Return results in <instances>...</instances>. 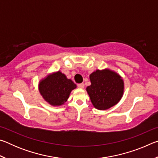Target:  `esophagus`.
<instances>
[{
    "label": "esophagus",
    "instance_id": "obj_1",
    "mask_svg": "<svg viewBox=\"0 0 158 158\" xmlns=\"http://www.w3.org/2000/svg\"><path fill=\"white\" fill-rule=\"evenodd\" d=\"M77 86H78V88H79V89H84V84H79L78 85H77Z\"/></svg>",
    "mask_w": 158,
    "mask_h": 158
}]
</instances>
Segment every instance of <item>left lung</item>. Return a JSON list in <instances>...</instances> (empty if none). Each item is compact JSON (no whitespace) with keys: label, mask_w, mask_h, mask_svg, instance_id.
<instances>
[{"label":"left lung","mask_w":158,"mask_h":158,"mask_svg":"<svg viewBox=\"0 0 158 158\" xmlns=\"http://www.w3.org/2000/svg\"><path fill=\"white\" fill-rule=\"evenodd\" d=\"M90 85L87 86L93 106L98 110H106L119 102L124 93L122 77L112 69H96L89 76Z\"/></svg>","instance_id":"8db88e82"}]
</instances>
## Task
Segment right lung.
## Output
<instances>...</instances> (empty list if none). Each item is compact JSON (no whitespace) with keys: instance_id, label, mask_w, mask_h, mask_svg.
I'll return each instance as SVG.
<instances>
[{"instance_id":"right-lung-1","label":"right lung","mask_w":158,"mask_h":158,"mask_svg":"<svg viewBox=\"0 0 158 158\" xmlns=\"http://www.w3.org/2000/svg\"><path fill=\"white\" fill-rule=\"evenodd\" d=\"M77 85L60 70L48 74L40 80L38 90L44 101L53 106H62L66 102Z\"/></svg>"}]
</instances>
